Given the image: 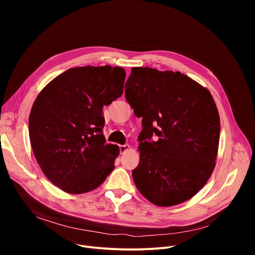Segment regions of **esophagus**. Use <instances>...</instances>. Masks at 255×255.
Instances as JSON below:
<instances>
[{
  "label": "esophagus",
  "instance_id": "1",
  "mask_svg": "<svg viewBox=\"0 0 255 255\" xmlns=\"http://www.w3.org/2000/svg\"><path fill=\"white\" fill-rule=\"evenodd\" d=\"M129 149H130V145H129V144H122V145H120V153H121V154H124V153H126Z\"/></svg>",
  "mask_w": 255,
  "mask_h": 255
}]
</instances>
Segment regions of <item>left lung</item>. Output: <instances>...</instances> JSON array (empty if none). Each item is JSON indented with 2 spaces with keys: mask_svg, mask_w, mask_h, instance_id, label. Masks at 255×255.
<instances>
[{
  "mask_svg": "<svg viewBox=\"0 0 255 255\" xmlns=\"http://www.w3.org/2000/svg\"><path fill=\"white\" fill-rule=\"evenodd\" d=\"M125 97L138 118L139 164L132 176L138 191L158 207L193 197L216 165L220 118L209 90L177 71L134 67ZM157 142H148L152 133Z\"/></svg>",
  "mask_w": 255,
  "mask_h": 255,
  "instance_id": "left-lung-1",
  "label": "left lung"
}]
</instances>
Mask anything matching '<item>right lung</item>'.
I'll list each match as a JSON object with an SVG mask.
<instances>
[{
	"label": "right lung",
	"mask_w": 255,
	"mask_h": 255,
	"mask_svg": "<svg viewBox=\"0 0 255 255\" xmlns=\"http://www.w3.org/2000/svg\"><path fill=\"white\" fill-rule=\"evenodd\" d=\"M125 77L121 67H75L53 78L34 101L32 149L45 177L61 190L92 191L114 170L120 148L105 144L102 107L122 96Z\"/></svg>",
	"instance_id": "1"
}]
</instances>
